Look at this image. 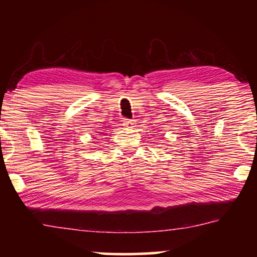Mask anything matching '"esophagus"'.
Instances as JSON below:
<instances>
[{"instance_id":"obj_1","label":"esophagus","mask_w":257,"mask_h":257,"mask_svg":"<svg viewBox=\"0 0 257 257\" xmlns=\"http://www.w3.org/2000/svg\"><path fill=\"white\" fill-rule=\"evenodd\" d=\"M122 122H123V125L125 128H134L135 127V121L132 119H124Z\"/></svg>"}]
</instances>
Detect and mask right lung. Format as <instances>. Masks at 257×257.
Returning <instances> with one entry per match:
<instances>
[{
    "label": "right lung",
    "mask_w": 257,
    "mask_h": 257,
    "mask_svg": "<svg viewBox=\"0 0 257 257\" xmlns=\"http://www.w3.org/2000/svg\"><path fill=\"white\" fill-rule=\"evenodd\" d=\"M107 128V127H106ZM102 132H103V130H102ZM101 134H103V133H101ZM103 135H106V134H103Z\"/></svg>",
    "instance_id": "add662e5"
}]
</instances>
